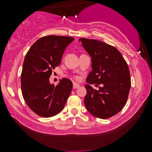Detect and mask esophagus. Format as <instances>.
<instances>
[{
  "label": "esophagus",
  "mask_w": 152,
  "mask_h": 152,
  "mask_svg": "<svg viewBox=\"0 0 152 152\" xmlns=\"http://www.w3.org/2000/svg\"><path fill=\"white\" fill-rule=\"evenodd\" d=\"M79 87H80V85L77 84H75V83H74L73 86H72V88H73V89H76V88H79Z\"/></svg>",
  "instance_id": "esophagus-1"
}]
</instances>
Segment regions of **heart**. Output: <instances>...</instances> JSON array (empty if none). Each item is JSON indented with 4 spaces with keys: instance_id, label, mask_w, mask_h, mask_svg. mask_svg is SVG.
Returning a JSON list of instances; mask_svg holds the SVG:
<instances>
[{
    "instance_id": "heart-1",
    "label": "heart",
    "mask_w": 152,
    "mask_h": 152,
    "mask_svg": "<svg viewBox=\"0 0 152 152\" xmlns=\"http://www.w3.org/2000/svg\"><path fill=\"white\" fill-rule=\"evenodd\" d=\"M75 80H78L80 78H79V77L75 76Z\"/></svg>"
}]
</instances>
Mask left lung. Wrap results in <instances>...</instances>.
<instances>
[{"label":"left lung","mask_w":152,"mask_h":152,"mask_svg":"<svg viewBox=\"0 0 152 152\" xmlns=\"http://www.w3.org/2000/svg\"><path fill=\"white\" fill-rule=\"evenodd\" d=\"M79 41L92 61V71L86 79L88 84L85 86V107L95 117L108 119L119 113L127 101L131 88L128 65L119 50L111 45L85 38ZM91 84H101V86L97 91Z\"/></svg>","instance_id":"obj_1"}]
</instances>
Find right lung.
Here are the masks:
<instances>
[{
	"label": "right lung",
	"instance_id": "right-lung-1",
	"mask_svg": "<svg viewBox=\"0 0 152 152\" xmlns=\"http://www.w3.org/2000/svg\"><path fill=\"white\" fill-rule=\"evenodd\" d=\"M73 37L48 35L39 39L25 57L20 75L24 100L37 115L50 118L62 111L71 93L72 83L67 78L57 86L50 84L52 70L60 64L66 47Z\"/></svg>",
	"mask_w": 152,
	"mask_h": 152
}]
</instances>
